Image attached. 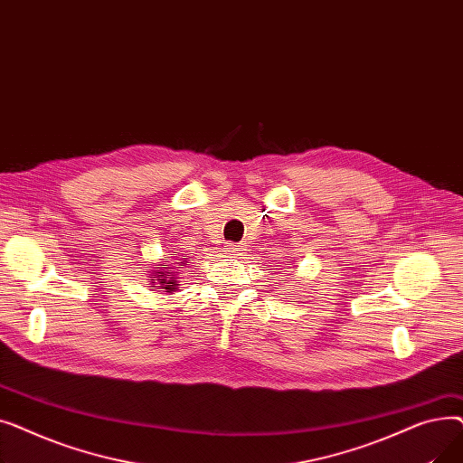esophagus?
Returning <instances> with one entry per match:
<instances>
[{"instance_id": "34e87169", "label": "esophagus", "mask_w": 463, "mask_h": 463, "mask_svg": "<svg viewBox=\"0 0 463 463\" xmlns=\"http://www.w3.org/2000/svg\"><path fill=\"white\" fill-rule=\"evenodd\" d=\"M225 251H227V255H240L241 251H244V248H241L240 244H229L225 248Z\"/></svg>"}]
</instances>
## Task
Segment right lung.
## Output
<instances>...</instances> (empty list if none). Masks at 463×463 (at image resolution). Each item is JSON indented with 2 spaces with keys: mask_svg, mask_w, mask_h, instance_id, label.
Segmentation results:
<instances>
[{
  "mask_svg": "<svg viewBox=\"0 0 463 463\" xmlns=\"http://www.w3.org/2000/svg\"><path fill=\"white\" fill-rule=\"evenodd\" d=\"M161 266V270L159 272H156V276L159 278L157 281L161 283V285H164L165 282L167 283L166 286H165V288H168V290H173L175 287H176V279L175 278H168L166 279V276H170V274H173V272H170V270H166L168 269V266L166 264H159ZM182 266H184V262H182Z\"/></svg>",
  "mask_w": 463,
  "mask_h": 463,
  "instance_id": "1",
  "label": "right lung"
}]
</instances>
